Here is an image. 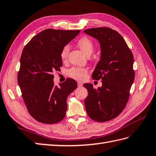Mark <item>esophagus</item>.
<instances>
[{
	"label": "esophagus",
	"instance_id": "34e87169",
	"mask_svg": "<svg viewBox=\"0 0 156 156\" xmlns=\"http://www.w3.org/2000/svg\"><path fill=\"white\" fill-rule=\"evenodd\" d=\"M77 85H78V87H81V86H83V83L80 81H78L77 82Z\"/></svg>",
	"mask_w": 156,
	"mask_h": 156
}]
</instances>
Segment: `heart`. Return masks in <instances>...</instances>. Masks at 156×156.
I'll return each instance as SVG.
<instances>
[{"mask_svg": "<svg viewBox=\"0 0 156 156\" xmlns=\"http://www.w3.org/2000/svg\"><path fill=\"white\" fill-rule=\"evenodd\" d=\"M77 45L88 57L90 56L94 51V43L88 37H81L77 41ZM69 51H70V46L69 44H65L63 47L60 53V57L62 60L65 61L67 59ZM67 74L69 77L77 79V80H82L87 74V69L83 67H73L69 69L67 71Z\"/></svg>", "mask_w": 156, "mask_h": 156, "instance_id": "heart-1", "label": "heart"}]
</instances>
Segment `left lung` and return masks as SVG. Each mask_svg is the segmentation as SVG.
<instances>
[{
    "label": "left lung",
    "mask_w": 156,
    "mask_h": 156,
    "mask_svg": "<svg viewBox=\"0 0 156 156\" xmlns=\"http://www.w3.org/2000/svg\"><path fill=\"white\" fill-rule=\"evenodd\" d=\"M95 37L101 45V59L92 74V78L102 81L98 89L85 83L88 95L85 106L90 118L105 122L115 118L125 108L135 78L132 52L121 34L109 27L85 30Z\"/></svg>",
    "instance_id": "obj_1"
}]
</instances>
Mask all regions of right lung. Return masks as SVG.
<instances>
[{"instance_id": "1", "label": "right lung", "mask_w": 156, "mask_h": 156, "mask_svg": "<svg viewBox=\"0 0 156 156\" xmlns=\"http://www.w3.org/2000/svg\"><path fill=\"white\" fill-rule=\"evenodd\" d=\"M79 32L45 29L24 47L17 79L27 110L38 122L57 123L66 115L67 97L77 82L68 78L59 87L54 85L53 73L62 67L61 49Z\"/></svg>"}]
</instances>
